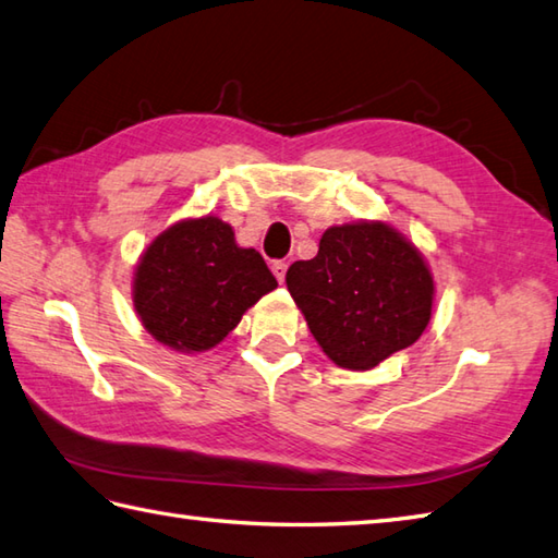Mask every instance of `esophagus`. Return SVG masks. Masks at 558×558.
Here are the masks:
<instances>
[{"label":"esophagus","instance_id":"34e87169","mask_svg":"<svg viewBox=\"0 0 558 558\" xmlns=\"http://www.w3.org/2000/svg\"><path fill=\"white\" fill-rule=\"evenodd\" d=\"M287 263H281V259H277V263H271V271H275V277L279 283H283V279H287Z\"/></svg>","mask_w":558,"mask_h":558}]
</instances>
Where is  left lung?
<instances>
[{
	"label": "left lung",
	"mask_w": 558,
	"mask_h": 558,
	"mask_svg": "<svg viewBox=\"0 0 558 558\" xmlns=\"http://www.w3.org/2000/svg\"><path fill=\"white\" fill-rule=\"evenodd\" d=\"M287 287L317 344L349 371L412 347L436 293L424 255L383 221L327 229L317 255L289 267Z\"/></svg>",
	"instance_id": "1"
}]
</instances>
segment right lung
Returning a JSON list of instances; mask_svg holds the SVG:
<instances>
[{
	"label": "right lung",
	"mask_w": 558,
	"mask_h": 558,
	"mask_svg": "<svg viewBox=\"0 0 558 558\" xmlns=\"http://www.w3.org/2000/svg\"><path fill=\"white\" fill-rule=\"evenodd\" d=\"M277 289L263 255L238 247L219 216L170 226L146 247L134 271V311L156 342L175 351H207L243 313Z\"/></svg>",
	"instance_id": "add662e5"
}]
</instances>
